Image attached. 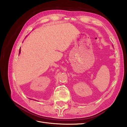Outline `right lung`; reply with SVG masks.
<instances>
[{"mask_svg": "<svg viewBox=\"0 0 127 127\" xmlns=\"http://www.w3.org/2000/svg\"><path fill=\"white\" fill-rule=\"evenodd\" d=\"M20 52H21V49H20V51H19V53H20Z\"/></svg>", "mask_w": 127, "mask_h": 127, "instance_id": "obj_1", "label": "right lung"}]
</instances>
